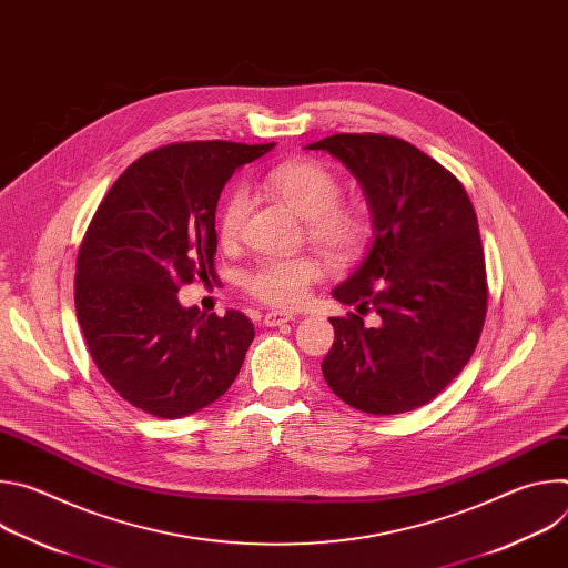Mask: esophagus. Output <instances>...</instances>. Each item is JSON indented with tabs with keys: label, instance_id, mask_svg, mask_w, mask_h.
<instances>
[{
	"label": "esophagus",
	"instance_id": "1",
	"mask_svg": "<svg viewBox=\"0 0 568 568\" xmlns=\"http://www.w3.org/2000/svg\"><path fill=\"white\" fill-rule=\"evenodd\" d=\"M294 321V314H287V312H267L263 316V323L267 328H276V326H283V323H290Z\"/></svg>",
	"mask_w": 568,
	"mask_h": 568
}]
</instances>
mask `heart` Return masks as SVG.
<instances>
[{
  "label": "heart",
  "mask_w": 568,
  "mask_h": 568,
  "mask_svg": "<svg viewBox=\"0 0 568 568\" xmlns=\"http://www.w3.org/2000/svg\"><path fill=\"white\" fill-rule=\"evenodd\" d=\"M267 189L283 200L296 215L305 217L307 235L318 247L337 258L355 256L368 233L366 217L351 204L339 202L342 180L316 159H296L272 169L265 178ZM250 195L245 189H233L217 215V235L229 245L245 224ZM326 267L312 256L270 258L247 274V292L274 307H294L305 301L310 285L323 278Z\"/></svg>",
  "instance_id": "obj_1"
}]
</instances>
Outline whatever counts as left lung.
<instances>
[{"label":"left lung","mask_w":568,"mask_h":568,"mask_svg":"<svg viewBox=\"0 0 568 568\" xmlns=\"http://www.w3.org/2000/svg\"><path fill=\"white\" fill-rule=\"evenodd\" d=\"M307 150L337 156L373 215L366 258L333 290L359 314L331 318L335 344L323 377L357 412H414L469 362L488 312L474 206L447 169L402 139L333 134ZM371 308L375 329L363 323Z\"/></svg>","instance_id":"1"}]
</instances>
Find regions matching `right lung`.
I'll use <instances>...</instances> for the list:
<instances>
[{
	"label": "right lung",
	"instance_id": "1",
	"mask_svg": "<svg viewBox=\"0 0 568 568\" xmlns=\"http://www.w3.org/2000/svg\"><path fill=\"white\" fill-rule=\"evenodd\" d=\"M276 143L189 141L156 148L112 184L75 258V316L108 384L156 418L191 416L233 384L254 323L182 307L213 276L215 209L229 178Z\"/></svg>",
	"mask_w": 568,
	"mask_h": 568
}]
</instances>
